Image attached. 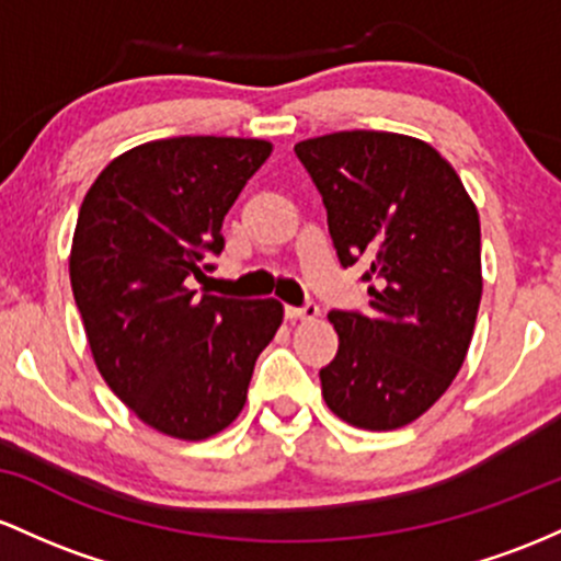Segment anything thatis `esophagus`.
I'll use <instances>...</instances> for the list:
<instances>
[{"label":"esophagus","instance_id":"esophagus-1","mask_svg":"<svg viewBox=\"0 0 561 561\" xmlns=\"http://www.w3.org/2000/svg\"><path fill=\"white\" fill-rule=\"evenodd\" d=\"M320 314L318 305H312V301H307L305 307H286V318L288 320H314Z\"/></svg>","mask_w":561,"mask_h":561}]
</instances>
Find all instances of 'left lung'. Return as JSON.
Listing matches in <instances>:
<instances>
[{
	"mask_svg": "<svg viewBox=\"0 0 561 561\" xmlns=\"http://www.w3.org/2000/svg\"><path fill=\"white\" fill-rule=\"evenodd\" d=\"M339 262H363L370 310L329 320L339 352L320 370L325 405L357 430L424 416L461 370L482 299L480 214L430 142L352 129L294 145Z\"/></svg>",
	"mask_w": 561,
	"mask_h": 561,
	"instance_id": "8db88e82",
	"label": "left lung"
}]
</instances>
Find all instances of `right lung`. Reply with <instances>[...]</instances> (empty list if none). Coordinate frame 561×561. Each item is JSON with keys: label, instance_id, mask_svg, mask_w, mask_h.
<instances>
[{"label": "right lung", "instance_id": "add662e5", "mask_svg": "<svg viewBox=\"0 0 561 561\" xmlns=\"http://www.w3.org/2000/svg\"><path fill=\"white\" fill-rule=\"evenodd\" d=\"M273 153L256 137H169L116 156L81 201L73 299L94 365L142 424L174 439L228 430L247 405L278 299L196 297L222 219Z\"/></svg>", "mask_w": 561, "mask_h": 561}]
</instances>
